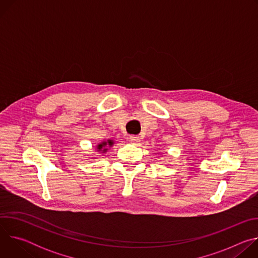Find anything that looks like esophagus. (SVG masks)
Instances as JSON below:
<instances>
[{
  "mask_svg": "<svg viewBox=\"0 0 258 258\" xmlns=\"http://www.w3.org/2000/svg\"><path fill=\"white\" fill-rule=\"evenodd\" d=\"M130 141L133 143V144H138L140 141H141V138L139 136H131L130 137Z\"/></svg>",
  "mask_w": 258,
  "mask_h": 258,
  "instance_id": "esophagus-1",
  "label": "esophagus"
}]
</instances>
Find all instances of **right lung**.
Returning <instances> with one entry per match:
<instances>
[{
    "mask_svg": "<svg viewBox=\"0 0 258 258\" xmlns=\"http://www.w3.org/2000/svg\"><path fill=\"white\" fill-rule=\"evenodd\" d=\"M112 144H113V142H112L111 140H109V141H108V145H112ZM105 145H107V143H106V142H103L102 144L98 145V149H99V150H101V149L103 148V147H104ZM105 150H106V149H104V151H105Z\"/></svg>",
    "mask_w": 258,
    "mask_h": 258,
    "instance_id": "right-lung-1",
    "label": "right lung"
}]
</instances>
